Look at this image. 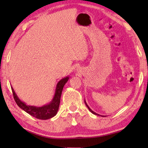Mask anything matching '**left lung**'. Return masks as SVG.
<instances>
[{"instance_id": "8db88e82", "label": "left lung", "mask_w": 148, "mask_h": 148, "mask_svg": "<svg viewBox=\"0 0 148 148\" xmlns=\"http://www.w3.org/2000/svg\"><path fill=\"white\" fill-rule=\"evenodd\" d=\"M84 102H85V104H86V106H87V108H88V109H89V111L90 112H91V113L92 114H95V115H97V116H102V117H105V116H101V115H99V114H97V113H95V112H93V111H92V110L91 109V108H90L89 107V106H88V105H87V104L86 103V100H85V101H84Z\"/></svg>"}]
</instances>
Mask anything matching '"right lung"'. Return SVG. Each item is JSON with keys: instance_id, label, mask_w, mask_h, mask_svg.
I'll return each instance as SVG.
<instances>
[{"instance_id": "right-lung-1", "label": "right lung", "mask_w": 148, "mask_h": 148, "mask_svg": "<svg viewBox=\"0 0 148 148\" xmlns=\"http://www.w3.org/2000/svg\"><path fill=\"white\" fill-rule=\"evenodd\" d=\"M69 79V76L61 79L57 83L56 86V92L52 101L49 104L44 105L42 107H37L34 106H29L27 105L24 102L21 101L18 97L17 96L16 92L14 91L13 87H12V92H13L14 98L16 104L20 108L23 110L25 112L28 113L31 116L36 117L39 119H48L54 117L58 112L60 100H61V96L63 89L64 86Z\"/></svg>"}]
</instances>
